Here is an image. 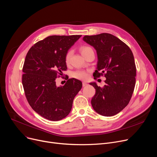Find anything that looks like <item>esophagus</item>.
<instances>
[{"instance_id": "esophagus-1", "label": "esophagus", "mask_w": 157, "mask_h": 157, "mask_svg": "<svg viewBox=\"0 0 157 157\" xmlns=\"http://www.w3.org/2000/svg\"><path fill=\"white\" fill-rule=\"evenodd\" d=\"M82 84H83V86H87V85H88V83L86 82V81H83V83H82Z\"/></svg>"}]
</instances>
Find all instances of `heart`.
<instances>
[{
    "mask_svg": "<svg viewBox=\"0 0 157 157\" xmlns=\"http://www.w3.org/2000/svg\"><path fill=\"white\" fill-rule=\"evenodd\" d=\"M91 49H92V48H90V47L83 46V47H81L80 48V51H81V54H82L83 55L84 54H85L86 52H88V51H90ZM72 54V52L71 50H69L66 53L65 56V60L66 63H69ZM72 76L75 78L79 79H85L87 78V73L84 71L78 70V71H74L73 72Z\"/></svg>",
    "mask_w": 157,
    "mask_h": 157,
    "instance_id": "1",
    "label": "heart"
}]
</instances>
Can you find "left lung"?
Wrapping results in <instances>:
<instances>
[{"instance_id": "8db88e82", "label": "left lung", "mask_w": 157, "mask_h": 157, "mask_svg": "<svg viewBox=\"0 0 157 157\" xmlns=\"http://www.w3.org/2000/svg\"><path fill=\"white\" fill-rule=\"evenodd\" d=\"M83 40L97 52L98 61L94 77L104 74L106 78L103 88L95 82L90 83L95 89L92 106L101 115L113 116L123 110L132 96L136 77L133 54L126 44L111 34L86 35Z\"/></svg>"}]
</instances>
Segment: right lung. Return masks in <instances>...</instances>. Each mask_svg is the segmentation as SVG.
I'll list each match as a JSON object with an SVG mask.
<instances>
[{
    "label": "right lung",
    "mask_w": 157,
    "mask_h": 157,
    "mask_svg": "<svg viewBox=\"0 0 157 157\" xmlns=\"http://www.w3.org/2000/svg\"><path fill=\"white\" fill-rule=\"evenodd\" d=\"M81 36H48L32 46L25 56L22 69L25 97L33 110L47 119L66 117L82 87V82L74 78L63 86L56 85V79L67 69L66 53Z\"/></svg>",
    "instance_id": "1"
}]
</instances>
